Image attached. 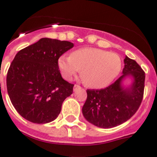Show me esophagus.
I'll list each match as a JSON object with an SVG mask.
<instances>
[{
    "label": "esophagus",
    "mask_w": 157,
    "mask_h": 157,
    "mask_svg": "<svg viewBox=\"0 0 157 157\" xmlns=\"http://www.w3.org/2000/svg\"><path fill=\"white\" fill-rule=\"evenodd\" d=\"M80 88H81V86L78 85H77V84H75V85L74 86V90H75H75H77L78 89H80Z\"/></svg>",
    "instance_id": "34e87169"
}]
</instances>
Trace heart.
<instances>
[{"instance_id": "1", "label": "heart", "mask_w": 157, "mask_h": 157, "mask_svg": "<svg viewBox=\"0 0 157 157\" xmlns=\"http://www.w3.org/2000/svg\"><path fill=\"white\" fill-rule=\"evenodd\" d=\"M59 67L67 79L81 71L86 86L91 88L105 87L118 76L122 67L121 59L115 53L98 48H82L71 56L59 59Z\"/></svg>"}]
</instances>
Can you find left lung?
<instances>
[{
  "label": "left lung",
  "instance_id": "left-lung-1",
  "mask_svg": "<svg viewBox=\"0 0 157 157\" xmlns=\"http://www.w3.org/2000/svg\"><path fill=\"white\" fill-rule=\"evenodd\" d=\"M123 75L109 86L101 90H87V98L82 106L86 120L100 128H109L122 124L139 109L144 96L145 73L137 63L125 56ZM135 81L128 89L120 84L125 76Z\"/></svg>",
  "mask_w": 157,
  "mask_h": 157
}]
</instances>
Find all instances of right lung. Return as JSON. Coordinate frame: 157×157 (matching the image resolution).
<instances>
[{"mask_svg": "<svg viewBox=\"0 0 157 157\" xmlns=\"http://www.w3.org/2000/svg\"><path fill=\"white\" fill-rule=\"evenodd\" d=\"M73 47L69 41L42 38L16 55L7 73V90L24 118L44 124L58 117L74 87L61 76L58 61Z\"/></svg>", "mask_w": 157, "mask_h": 157, "instance_id": "1", "label": "right lung"}]
</instances>
